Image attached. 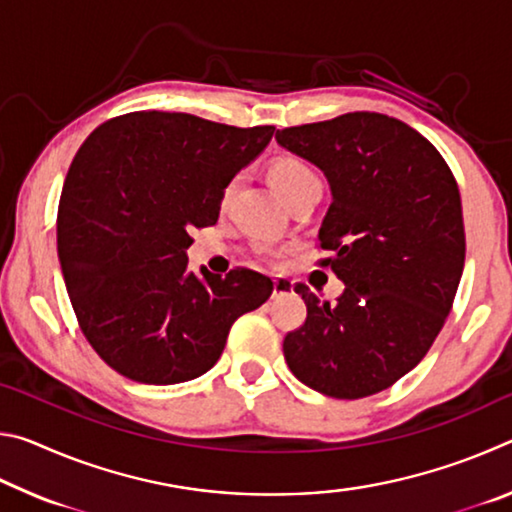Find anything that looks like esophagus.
I'll return each instance as SVG.
<instances>
[{
  "label": "esophagus",
  "mask_w": 512,
  "mask_h": 512,
  "mask_svg": "<svg viewBox=\"0 0 512 512\" xmlns=\"http://www.w3.org/2000/svg\"><path fill=\"white\" fill-rule=\"evenodd\" d=\"M287 293H293L291 280H284V277H277V280H273V298L287 296Z\"/></svg>",
  "instance_id": "34e87169"
}]
</instances>
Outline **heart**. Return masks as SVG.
I'll return each instance as SVG.
<instances>
[{
  "instance_id": "heart-1",
  "label": "heart",
  "mask_w": 512,
  "mask_h": 512,
  "mask_svg": "<svg viewBox=\"0 0 512 512\" xmlns=\"http://www.w3.org/2000/svg\"><path fill=\"white\" fill-rule=\"evenodd\" d=\"M268 180H271L275 192L287 203H291L298 194L307 192V189L320 185L316 169L307 160L298 158V155H280V158H275L268 164ZM232 189H235V180L225 185L223 198H228Z\"/></svg>"
}]
</instances>
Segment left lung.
<instances>
[{
    "label": "left lung",
    "mask_w": 512,
    "mask_h": 512,
    "mask_svg": "<svg viewBox=\"0 0 512 512\" xmlns=\"http://www.w3.org/2000/svg\"><path fill=\"white\" fill-rule=\"evenodd\" d=\"M325 173L332 205L318 230L345 289L336 305L296 284L305 325L284 336L302 384L336 400L393 386L445 325L465 264L463 207L452 169L427 137L379 112H348L275 133Z\"/></svg>",
    "instance_id": "1"
}]
</instances>
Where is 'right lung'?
<instances>
[{"instance_id":"right-lung-1","label":"right lung","mask_w":512,"mask_h":512,"mask_svg":"<svg viewBox=\"0 0 512 512\" xmlns=\"http://www.w3.org/2000/svg\"><path fill=\"white\" fill-rule=\"evenodd\" d=\"M187 112L101 124L76 153L58 205V259L85 339L140 384L201 377L235 320L273 293L266 275L187 268L189 232L219 219L223 189L273 137Z\"/></svg>"}]
</instances>
